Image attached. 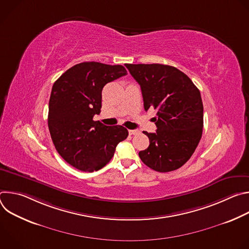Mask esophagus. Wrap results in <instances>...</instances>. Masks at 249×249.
Here are the masks:
<instances>
[{
  "label": "esophagus",
  "mask_w": 249,
  "mask_h": 249,
  "mask_svg": "<svg viewBox=\"0 0 249 249\" xmlns=\"http://www.w3.org/2000/svg\"><path fill=\"white\" fill-rule=\"evenodd\" d=\"M129 134L130 135H137V134H140V131L139 130H129Z\"/></svg>",
  "instance_id": "1"
}]
</instances>
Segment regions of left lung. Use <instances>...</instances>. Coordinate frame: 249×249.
<instances>
[{
  "label": "left lung",
  "instance_id": "8db88e82",
  "mask_svg": "<svg viewBox=\"0 0 249 249\" xmlns=\"http://www.w3.org/2000/svg\"><path fill=\"white\" fill-rule=\"evenodd\" d=\"M141 87L147 111L158 110L156 133L139 157L150 168L168 172L181 167L195 152L203 131L200 90L178 69L161 64H125Z\"/></svg>",
  "mask_w": 249,
  "mask_h": 249
}]
</instances>
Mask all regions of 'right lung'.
<instances>
[{"label": "right lung", "mask_w": 249, "mask_h": 249, "mask_svg": "<svg viewBox=\"0 0 249 249\" xmlns=\"http://www.w3.org/2000/svg\"><path fill=\"white\" fill-rule=\"evenodd\" d=\"M125 75L121 65L84 62L67 70L53 85L48 112L51 139L59 155L79 170L102 168L128 137L123 126L93 120L100 113L103 87Z\"/></svg>", "instance_id": "right-lung-1"}]
</instances>
